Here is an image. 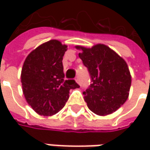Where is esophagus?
Returning a JSON list of instances; mask_svg holds the SVG:
<instances>
[{
	"label": "esophagus",
	"mask_w": 150,
	"mask_h": 150,
	"mask_svg": "<svg viewBox=\"0 0 150 150\" xmlns=\"http://www.w3.org/2000/svg\"><path fill=\"white\" fill-rule=\"evenodd\" d=\"M75 81H76L78 84H80V79H79V77H76V78H75Z\"/></svg>",
	"instance_id": "esophagus-1"
}]
</instances>
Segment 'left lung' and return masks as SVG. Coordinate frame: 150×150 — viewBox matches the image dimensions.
I'll return each mask as SVG.
<instances>
[{
	"instance_id": "obj_1",
	"label": "left lung",
	"mask_w": 150,
	"mask_h": 150,
	"mask_svg": "<svg viewBox=\"0 0 150 150\" xmlns=\"http://www.w3.org/2000/svg\"><path fill=\"white\" fill-rule=\"evenodd\" d=\"M75 48L81 50L79 57L91 77L90 86L83 92L88 108L102 116L114 113L129 94L131 75L126 62L104 44Z\"/></svg>"
}]
</instances>
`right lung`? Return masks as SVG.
Returning a JSON list of instances; mask_svg holds the SVG:
<instances>
[{
    "instance_id": "right-lung-1",
    "label": "right lung",
    "mask_w": 150,
    "mask_h": 150,
    "mask_svg": "<svg viewBox=\"0 0 150 150\" xmlns=\"http://www.w3.org/2000/svg\"><path fill=\"white\" fill-rule=\"evenodd\" d=\"M68 46L50 40L26 58L21 74L27 103L40 115L51 116L66 104L69 90L80 88L75 80H64L62 58Z\"/></svg>"
}]
</instances>
